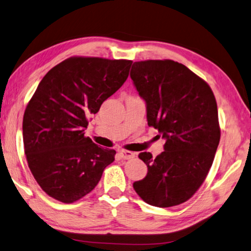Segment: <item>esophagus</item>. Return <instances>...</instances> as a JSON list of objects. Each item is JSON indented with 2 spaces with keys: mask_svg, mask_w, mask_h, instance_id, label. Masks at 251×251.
Returning a JSON list of instances; mask_svg holds the SVG:
<instances>
[{
  "mask_svg": "<svg viewBox=\"0 0 251 251\" xmlns=\"http://www.w3.org/2000/svg\"><path fill=\"white\" fill-rule=\"evenodd\" d=\"M119 155H120V157H122V159L129 160V159H131V157L134 156V153L133 152H130V151L121 150V151H119Z\"/></svg>",
  "mask_w": 251,
  "mask_h": 251,
  "instance_id": "34e87169",
  "label": "esophagus"
}]
</instances>
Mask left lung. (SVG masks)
Wrapping results in <instances>:
<instances>
[{
    "instance_id": "1",
    "label": "left lung",
    "mask_w": 251,
    "mask_h": 251,
    "mask_svg": "<svg viewBox=\"0 0 251 251\" xmlns=\"http://www.w3.org/2000/svg\"><path fill=\"white\" fill-rule=\"evenodd\" d=\"M130 77L147 103L149 126L165 139L156 157L141 152L148 174L133 183L152 206L171 207L191 199L213 164L221 139L217 103L208 83L177 61H135Z\"/></svg>"
}]
</instances>
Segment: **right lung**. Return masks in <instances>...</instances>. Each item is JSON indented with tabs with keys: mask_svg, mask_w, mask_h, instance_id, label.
I'll list each match as a JSON object with an SVG mask.
<instances>
[{
	"mask_svg": "<svg viewBox=\"0 0 251 251\" xmlns=\"http://www.w3.org/2000/svg\"><path fill=\"white\" fill-rule=\"evenodd\" d=\"M132 61L70 57L39 82L25 109L23 142L28 168L42 190L74 203L96 187L116 151L85 137L91 114L120 88Z\"/></svg>",
	"mask_w": 251,
	"mask_h": 251,
	"instance_id": "1",
	"label": "right lung"
}]
</instances>
